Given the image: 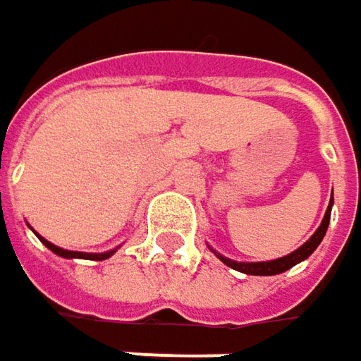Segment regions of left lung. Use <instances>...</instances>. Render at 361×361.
Instances as JSON below:
<instances>
[{"label": "left lung", "instance_id": "8db88e82", "mask_svg": "<svg viewBox=\"0 0 361 361\" xmlns=\"http://www.w3.org/2000/svg\"><path fill=\"white\" fill-rule=\"evenodd\" d=\"M331 204H334V195H331V201H329V207H327L326 216H324L319 229L313 233L310 241L303 243L298 251L289 253L287 257L273 259V261H263V263H237V261H231L227 257L221 255H219V259H221L225 265H229L231 269L241 271V273H247V275H277V273H283V271L291 269L293 265H298L299 261H303V259H307V257L312 255L313 251L317 249V245L322 243V239L326 237L327 225H329V216H331Z\"/></svg>", "mask_w": 361, "mask_h": 361}]
</instances>
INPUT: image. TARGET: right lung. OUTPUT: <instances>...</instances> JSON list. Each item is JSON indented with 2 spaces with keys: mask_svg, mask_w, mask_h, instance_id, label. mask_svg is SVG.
I'll return each mask as SVG.
<instances>
[{
  "mask_svg": "<svg viewBox=\"0 0 361 361\" xmlns=\"http://www.w3.org/2000/svg\"><path fill=\"white\" fill-rule=\"evenodd\" d=\"M37 237H39V235H37ZM39 241L44 243L49 251H54L56 255L66 257V259H74V257H78V259H90V261H104V259H108V257L114 253V251H108V253H78V251H66V249H60V247L51 245V243L46 241V239H42V237H39Z\"/></svg>",
  "mask_w": 361,
  "mask_h": 361,
  "instance_id": "1",
  "label": "right lung"
}]
</instances>
